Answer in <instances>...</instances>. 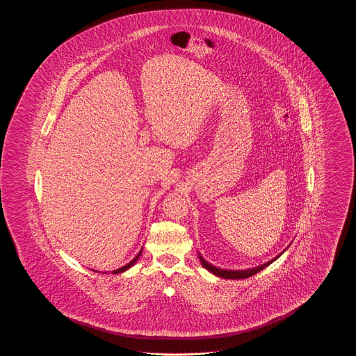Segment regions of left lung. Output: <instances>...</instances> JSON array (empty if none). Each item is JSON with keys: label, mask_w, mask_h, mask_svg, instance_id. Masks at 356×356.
Instances as JSON below:
<instances>
[{"label": "left lung", "mask_w": 356, "mask_h": 356, "mask_svg": "<svg viewBox=\"0 0 356 356\" xmlns=\"http://www.w3.org/2000/svg\"><path fill=\"white\" fill-rule=\"evenodd\" d=\"M284 251H286V250H284ZM284 251H283V252H284ZM283 252H282V254H283ZM282 254L275 256V257H273L272 260H270V261H267V263H264V264H261V266L254 267V268H250V270H224V268H218V267L212 266L211 263H208L207 260H204L203 256L200 254H199V259H200L202 266H203L204 268H205V270H208L209 272H212L215 276L224 277V279H232V280H237V279H245V277H250V276H252V275H256L257 272L264 270L266 267H268L270 264H272L277 257H280Z\"/></svg>", "instance_id": "left-lung-1"}]
</instances>
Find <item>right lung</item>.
<instances>
[{"label":"right lung","instance_id":"1","mask_svg":"<svg viewBox=\"0 0 356 356\" xmlns=\"http://www.w3.org/2000/svg\"><path fill=\"white\" fill-rule=\"evenodd\" d=\"M141 252H143V248L140 250V252H138V254H136V257L135 259H134V260H131V261H129L128 264H125L124 267H121V268H118V270L112 271V273H115V275H116V273H122V272H125L127 271V270H129V268H131V267H132V266L135 264L136 261L138 260V257H140V254H141ZM104 273H106V272H104Z\"/></svg>","mask_w":356,"mask_h":356}]
</instances>
